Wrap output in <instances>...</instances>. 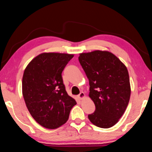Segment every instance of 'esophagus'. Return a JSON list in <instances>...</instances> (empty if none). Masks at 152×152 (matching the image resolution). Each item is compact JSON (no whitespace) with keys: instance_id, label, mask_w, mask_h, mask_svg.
<instances>
[{"instance_id":"esophagus-1","label":"esophagus","mask_w":152,"mask_h":152,"mask_svg":"<svg viewBox=\"0 0 152 152\" xmlns=\"http://www.w3.org/2000/svg\"><path fill=\"white\" fill-rule=\"evenodd\" d=\"M78 98L80 99H83V98H84V96H85V94H84V93L83 92H81L78 95Z\"/></svg>"}]
</instances>
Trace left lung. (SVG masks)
I'll return each mask as SVG.
<instances>
[{"label": "left lung", "instance_id": "left-lung-1", "mask_svg": "<svg viewBox=\"0 0 152 152\" xmlns=\"http://www.w3.org/2000/svg\"><path fill=\"white\" fill-rule=\"evenodd\" d=\"M78 60L89 80V96L96 107L88 119L99 127H111L119 121L129 101L127 69L119 58L106 51L82 53Z\"/></svg>", "mask_w": 152, "mask_h": 152}]
</instances>
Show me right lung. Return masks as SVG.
I'll list each match as a JSON object with an SVG mask.
<instances>
[{"instance_id": "right-lung-1", "label": "right lung", "mask_w": 152, "mask_h": 152, "mask_svg": "<svg viewBox=\"0 0 152 152\" xmlns=\"http://www.w3.org/2000/svg\"><path fill=\"white\" fill-rule=\"evenodd\" d=\"M74 55L43 53L28 64L22 80L23 95L33 119L47 129L66 123L76 102L66 91L61 73Z\"/></svg>"}]
</instances>
